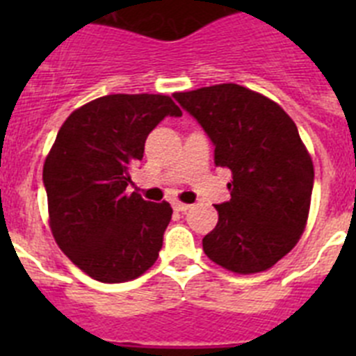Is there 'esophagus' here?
<instances>
[{"label": "esophagus", "instance_id": "obj_1", "mask_svg": "<svg viewBox=\"0 0 356 356\" xmlns=\"http://www.w3.org/2000/svg\"><path fill=\"white\" fill-rule=\"evenodd\" d=\"M172 209H175L176 212H187V210L191 209V205H187V203H181V201H175V203H172Z\"/></svg>", "mask_w": 356, "mask_h": 356}]
</instances>
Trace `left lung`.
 Returning <instances> with one entry per match:
<instances>
[{
    "instance_id": "8db88e82",
    "label": "left lung",
    "mask_w": 356,
    "mask_h": 356,
    "mask_svg": "<svg viewBox=\"0 0 356 356\" xmlns=\"http://www.w3.org/2000/svg\"><path fill=\"white\" fill-rule=\"evenodd\" d=\"M216 146L213 162L232 171V200L203 238L212 262L238 275L266 271L296 246L308 219L314 165L300 131L269 97L221 83L172 94Z\"/></svg>"
}]
</instances>
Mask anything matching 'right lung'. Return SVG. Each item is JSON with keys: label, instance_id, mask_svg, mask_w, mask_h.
Wrapping results in <instances>:
<instances>
[{"label": "right lung", "instance_id": "obj_1", "mask_svg": "<svg viewBox=\"0 0 356 356\" xmlns=\"http://www.w3.org/2000/svg\"><path fill=\"white\" fill-rule=\"evenodd\" d=\"M168 115L181 110L162 94L97 97L65 119L44 162L53 237L97 282L135 280L159 259L171 205L127 187L147 135Z\"/></svg>", "mask_w": 356, "mask_h": 356}]
</instances>
